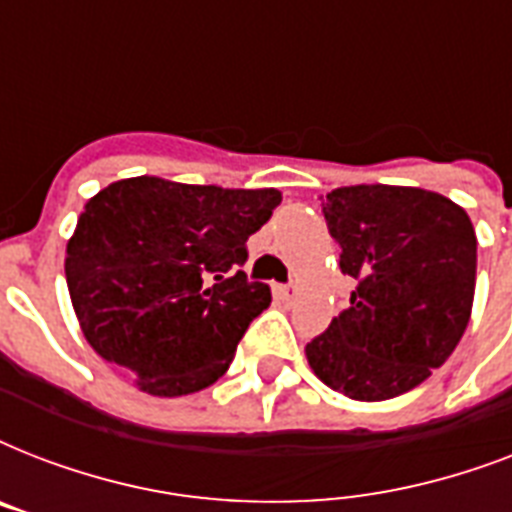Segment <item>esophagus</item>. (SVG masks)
Wrapping results in <instances>:
<instances>
[{
    "instance_id": "34e87169",
    "label": "esophagus",
    "mask_w": 512,
    "mask_h": 512,
    "mask_svg": "<svg viewBox=\"0 0 512 512\" xmlns=\"http://www.w3.org/2000/svg\"><path fill=\"white\" fill-rule=\"evenodd\" d=\"M279 297H281V300H287V303H292V300L297 297L295 284H284V287H279Z\"/></svg>"
}]
</instances>
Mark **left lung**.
Masks as SVG:
<instances>
[{
  "label": "left lung",
  "mask_w": 512,
  "mask_h": 512,
  "mask_svg": "<svg viewBox=\"0 0 512 512\" xmlns=\"http://www.w3.org/2000/svg\"><path fill=\"white\" fill-rule=\"evenodd\" d=\"M321 209L356 289L350 308L305 345L308 364L353 401L401 396L428 380L468 329L473 223L452 199L409 185H345Z\"/></svg>",
  "instance_id": "left-lung-1"
}]
</instances>
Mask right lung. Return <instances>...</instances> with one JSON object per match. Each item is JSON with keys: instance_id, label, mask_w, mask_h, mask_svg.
Segmentation results:
<instances>
[{"instance_id": "add662e5", "label": "right lung", "mask_w": 512, "mask_h": 512, "mask_svg": "<svg viewBox=\"0 0 512 512\" xmlns=\"http://www.w3.org/2000/svg\"><path fill=\"white\" fill-rule=\"evenodd\" d=\"M276 188L127 177L98 191L66 247V284L92 350L143 393L188 396L231 366L271 287L247 281V239Z\"/></svg>"}]
</instances>
